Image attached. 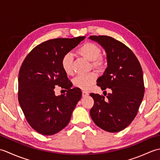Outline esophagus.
Wrapping results in <instances>:
<instances>
[{
  "instance_id": "34e87169",
  "label": "esophagus",
  "mask_w": 160,
  "mask_h": 160,
  "mask_svg": "<svg viewBox=\"0 0 160 160\" xmlns=\"http://www.w3.org/2000/svg\"><path fill=\"white\" fill-rule=\"evenodd\" d=\"M88 95H89V93H88L87 92H86V91H82V97H86Z\"/></svg>"
}]
</instances>
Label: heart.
<instances>
[{"label": "heart", "instance_id": "obj_1", "mask_svg": "<svg viewBox=\"0 0 160 160\" xmlns=\"http://www.w3.org/2000/svg\"><path fill=\"white\" fill-rule=\"evenodd\" d=\"M79 55L89 61L92 62L94 68L101 70L105 66V60L100 57L101 49L96 44L93 42H86L78 50ZM61 65L62 69L67 75L73 73V58L70 53H66L61 60ZM97 76L96 73H91L84 76H78L74 78L73 85L82 90H89L96 82Z\"/></svg>", "mask_w": 160, "mask_h": 160}]
</instances>
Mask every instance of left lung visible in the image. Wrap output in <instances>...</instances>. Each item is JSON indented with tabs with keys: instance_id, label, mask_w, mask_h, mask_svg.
<instances>
[{
	"instance_id": "8db88e82",
	"label": "left lung",
	"mask_w": 160,
	"mask_h": 160,
	"mask_svg": "<svg viewBox=\"0 0 160 160\" xmlns=\"http://www.w3.org/2000/svg\"><path fill=\"white\" fill-rule=\"evenodd\" d=\"M105 50L107 67L97 80L102 90L110 93H90L94 105L90 115L94 123L103 130L116 132L130 124L136 116L143 100L144 85L140 62L132 51L110 36H91Z\"/></svg>"
}]
</instances>
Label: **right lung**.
Returning a JSON list of instances; mask_svg holds the SVG:
<instances>
[{
  "label": "right lung",
  "instance_id": "right-lung-1",
  "mask_svg": "<svg viewBox=\"0 0 160 160\" xmlns=\"http://www.w3.org/2000/svg\"><path fill=\"white\" fill-rule=\"evenodd\" d=\"M84 38L47 40L33 48L23 61L18 74V102L27 121L40 134L52 135L65 127L81 99L82 91L71 88L61 60ZM57 85L67 89V93L56 96Z\"/></svg>",
  "mask_w": 160,
  "mask_h": 160
}]
</instances>
